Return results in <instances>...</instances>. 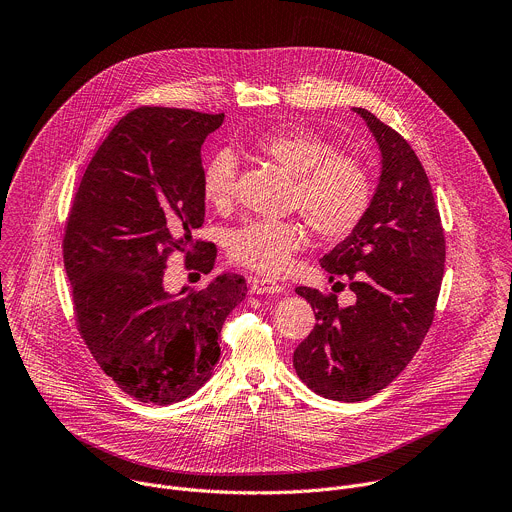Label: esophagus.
Here are the masks:
<instances>
[{"mask_svg": "<svg viewBox=\"0 0 512 512\" xmlns=\"http://www.w3.org/2000/svg\"><path fill=\"white\" fill-rule=\"evenodd\" d=\"M251 291H253V294H259V296H273V294H281L283 285H279L277 281L261 277V279L251 281Z\"/></svg>", "mask_w": 512, "mask_h": 512, "instance_id": "esophagus-1", "label": "esophagus"}]
</instances>
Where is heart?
I'll return each mask as SVG.
<instances>
[{
  "instance_id": "heart-1",
  "label": "heart",
  "mask_w": 512,
  "mask_h": 512,
  "mask_svg": "<svg viewBox=\"0 0 512 512\" xmlns=\"http://www.w3.org/2000/svg\"><path fill=\"white\" fill-rule=\"evenodd\" d=\"M251 150L279 166L291 178L287 206L298 210L312 231L328 241L350 235L367 214L373 186L364 164L322 133L304 125H283L251 139ZM239 162L229 150L208 158L202 170V196L212 208H229L235 198ZM306 243V227L298 218H251L229 233L233 261L279 275Z\"/></svg>"
}]
</instances>
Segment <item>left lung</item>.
Segmentation results:
<instances>
[{"label": "left lung", "mask_w": 512, "mask_h": 512, "mask_svg": "<svg viewBox=\"0 0 512 512\" xmlns=\"http://www.w3.org/2000/svg\"><path fill=\"white\" fill-rule=\"evenodd\" d=\"M377 139L381 176L367 214L320 265L346 275L356 302L298 287L318 324L296 348L298 377L318 395L356 403L391 385L419 350L440 296L446 241L427 174L411 145L371 111L352 107Z\"/></svg>", "instance_id": "left-lung-1"}]
</instances>
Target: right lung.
<instances>
[{
    "label": "right lung",
    "mask_w": 512,
    "mask_h": 512,
    "mask_svg": "<svg viewBox=\"0 0 512 512\" xmlns=\"http://www.w3.org/2000/svg\"><path fill=\"white\" fill-rule=\"evenodd\" d=\"M223 121L190 109L127 113L68 212L62 249L81 336L105 375L143 403H178L212 377L218 334L247 296L229 271L198 291L164 289L174 251L204 273L214 267V245L194 243L192 231L204 223L200 148Z\"/></svg>",
    "instance_id": "obj_1"
}]
</instances>
